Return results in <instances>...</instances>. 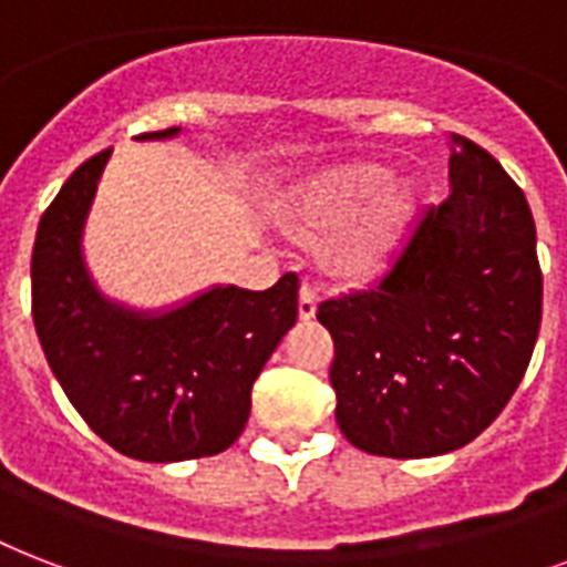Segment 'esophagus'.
<instances>
[{"instance_id":"esophagus-1","label":"esophagus","mask_w":567,"mask_h":567,"mask_svg":"<svg viewBox=\"0 0 567 567\" xmlns=\"http://www.w3.org/2000/svg\"><path fill=\"white\" fill-rule=\"evenodd\" d=\"M318 285L312 282V279H302V285H300V306H297V309H300V318L302 321H309V318H312L315 315V309H318Z\"/></svg>"}]
</instances>
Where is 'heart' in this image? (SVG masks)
<instances>
[{
    "instance_id": "heart-1",
    "label": "heart",
    "mask_w": 567,
    "mask_h": 567,
    "mask_svg": "<svg viewBox=\"0 0 567 567\" xmlns=\"http://www.w3.org/2000/svg\"><path fill=\"white\" fill-rule=\"evenodd\" d=\"M392 175L380 166H353L332 175L321 189V210L330 223H351L353 216L365 214L386 196ZM404 205L401 202H386L380 205L371 219L362 226V231L353 237L351 255L353 265H371L386 252L389 240L395 235V226L401 223Z\"/></svg>"
}]
</instances>
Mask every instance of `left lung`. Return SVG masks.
Wrapping results in <instances>:
<instances>
[{"label":"left lung","mask_w":567,"mask_h":567,"mask_svg":"<svg viewBox=\"0 0 567 567\" xmlns=\"http://www.w3.org/2000/svg\"><path fill=\"white\" fill-rule=\"evenodd\" d=\"M449 181L374 282L318 306L336 344V422L371 455L466 446L533 360L542 265L524 189L466 136H455Z\"/></svg>","instance_id":"8db88e82"}]
</instances>
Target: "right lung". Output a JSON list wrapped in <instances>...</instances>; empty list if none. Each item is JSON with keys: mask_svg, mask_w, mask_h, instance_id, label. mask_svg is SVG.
<instances>
[{"mask_svg": "<svg viewBox=\"0 0 567 567\" xmlns=\"http://www.w3.org/2000/svg\"><path fill=\"white\" fill-rule=\"evenodd\" d=\"M178 127L142 133L163 140ZM110 148L85 159L47 207L32 249V318L64 395L115 452L166 464L226 452L252 383L297 321V274L267 291L214 288L145 318L94 291L80 235Z\"/></svg>", "mask_w": 567, "mask_h": 567, "instance_id": "obj_1", "label": "right lung"}]
</instances>
